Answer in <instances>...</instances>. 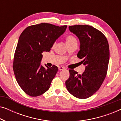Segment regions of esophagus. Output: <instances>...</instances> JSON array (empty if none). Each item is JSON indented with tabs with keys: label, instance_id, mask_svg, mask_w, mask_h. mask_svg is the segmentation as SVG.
Listing matches in <instances>:
<instances>
[{
	"label": "esophagus",
	"instance_id": "1",
	"mask_svg": "<svg viewBox=\"0 0 121 121\" xmlns=\"http://www.w3.org/2000/svg\"><path fill=\"white\" fill-rule=\"evenodd\" d=\"M58 69H59V70H63V69H65V68L63 67H59Z\"/></svg>",
	"mask_w": 121,
	"mask_h": 121
}]
</instances>
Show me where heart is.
Here are the masks:
<instances>
[{"label": "heart", "mask_w": 121, "mask_h": 121, "mask_svg": "<svg viewBox=\"0 0 121 121\" xmlns=\"http://www.w3.org/2000/svg\"><path fill=\"white\" fill-rule=\"evenodd\" d=\"M65 39L66 42H67L68 45H69V44H72V43H73L74 42H77L76 38L74 37V36L71 35H69L67 36V37L65 38Z\"/></svg>", "instance_id": "heart-1"}]
</instances>
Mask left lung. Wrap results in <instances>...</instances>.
<instances>
[{
    "instance_id": "left-lung-1",
    "label": "left lung",
    "mask_w": 121,
    "mask_h": 121,
    "mask_svg": "<svg viewBox=\"0 0 121 121\" xmlns=\"http://www.w3.org/2000/svg\"><path fill=\"white\" fill-rule=\"evenodd\" d=\"M69 29L80 40L77 56L82 59L81 62L86 67L82 74L69 69L70 76L65 85L74 96L87 99L100 89L106 76L110 59L108 43L106 36L91 26L74 25Z\"/></svg>"
}]
</instances>
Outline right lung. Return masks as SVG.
I'll list each match as a JSON object with an SVG mask.
<instances>
[{"instance_id": "obj_1", "label": "right lung", "mask_w": 121, "mask_h": 121, "mask_svg": "<svg viewBox=\"0 0 121 121\" xmlns=\"http://www.w3.org/2000/svg\"><path fill=\"white\" fill-rule=\"evenodd\" d=\"M67 27L41 23L28 26L21 33L13 68L18 84L28 95L39 96L49 89L58 69L56 65L47 69L41 65L42 53L50 51Z\"/></svg>"}]
</instances>
